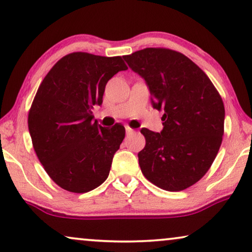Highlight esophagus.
<instances>
[{"mask_svg":"<svg viewBox=\"0 0 252 252\" xmlns=\"http://www.w3.org/2000/svg\"><path fill=\"white\" fill-rule=\"evenodd\" d=\"M125 128H126V135H129L130 133H132V132H133V129H132V128H130V127H128V126H126V127H125Z\"/></svg>","mask_w":252,"mask_h":252,"instance_id":"1","label":"esophagus"}]
</instances>
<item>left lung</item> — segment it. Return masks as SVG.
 I'll return each instance as SVG.
<instances>
[{
  "mask_svg": "<svg viewBox=\"0 0 252 252\" xmlns=\"http://www.w3.org/2000/svg\"><path fill=\"white\" fill-rule=\"evenodd\" d=\"M149 87L153 108L163 110L160 133L142 128L138 163L148 181L170 192L201 180L224 135L223 100L209 77L177 51L147 47L124 56Z\"/></svg>",
  "mask_w": 252,
  "mask_h": 252,
  "instance_id": "left-lung-1",
  "label": "left lung"
}]
</instances>
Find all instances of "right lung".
I'll use <instances>...</instances> for the list:
<instances>
[{"label": "right lung", "mask_w": 252, "mask_h": 252, "mask_svg": "<svg viewBox=\"0 0 252 252\" xmlns=\"http://www.w3.org/2000/svg\"><path fill=\"white\" fill-rule=\"evenodd\" d=\"M126 69L122 57L74 52L61 58L38 87L28 114L32 147L47 175L65 191H92L109 176L125 127H102L92 108L102 103L109 79Z\"/></svg>", "instance_id": "obj_1"}]
</instances>
